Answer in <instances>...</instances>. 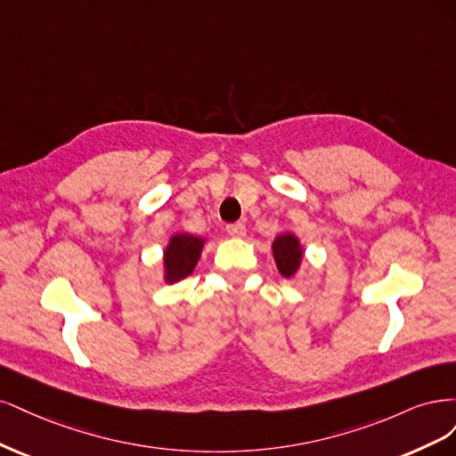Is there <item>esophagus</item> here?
<instances>
[{"label":"esophagus","mask_w":456,"mask_h":456,"mask_svg":"<svg viewBox=\"0 0 456 456\" xmlns=\"http://www.w3.org/2000/svg\"><path fill=\"white\" fill-rule=\"evenodd\" d=\"M232 239H242L244 234H246V227H244V224H231V225H227V229H225Z\"/></svg>","instance_id":"esophagus-1"}]
</instances>
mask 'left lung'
<instances>
[{
	"label": "left lung",
	"mask_w": 456,
	"mask_h": 456,
	"mask_svg": "<svg viewBox=\"0 0 456 456\" xmlns=\"http://www.w3.org/2000/svg\"><path fill=\"white\" fill-rule=\"evenodd\" d=\"M273 257L276 263V269L281 271L282 276L286 278L296 276L303 261V246L296 234L293 232L278 234L273 242Z\"/></svg>",
	"instance_id": "obj_1"
}]
</instances>
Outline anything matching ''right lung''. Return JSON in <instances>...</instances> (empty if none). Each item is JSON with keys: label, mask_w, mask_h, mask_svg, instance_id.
<instances>
[{"label": "right lung", "mask_w": 456, "mask_h": 456, "mask_svg": "<svg viewBox=\"0 0 456 456\" xmlns=\"http://www.w3.org/2000/svg\"><path fill=\"white\" fill-rule=\"evenodd\" d=\"M204 239L189 232H175L165 248V282L174 284L195 271Z\"/></svg>", "instance_id": "right-lung-1"}]
</instances>
